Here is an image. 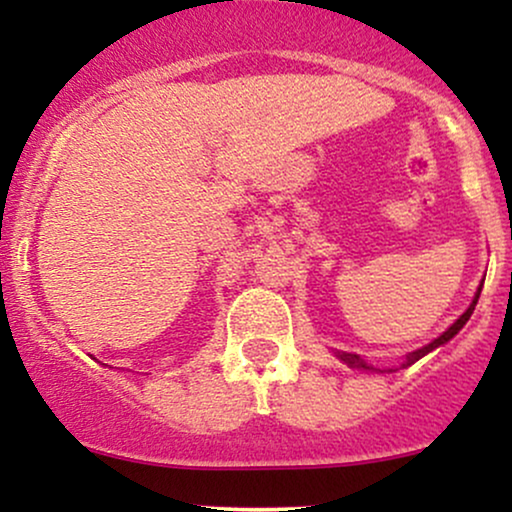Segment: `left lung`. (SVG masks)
Here are the masks:
<instances>
[{
  "label": "left lung",
  "mask_w": 512,
  "mask_h": 512,
  "mask_svg": "<svg viewBox=\"0 0 512 512\" xmlns=\"http://www.w3.org/2000/svg\"><path fill=\"white\" fill-rule=\"evenodd\" d=\"M481 286H484V284H481ZM481 286H479L477 296H474V301H472V305H469V308H467V310H464V313L460 315V320H457V322H455V325H452V327H450V330H445L443 334H440V337H438V339H433V342H431V344H428V346H424V349H419V351H414V354H409V356H407V361H404V363H402V366H404V368H407V366H411V363H416V361H419V358H424V356L428 354V351L438 349V346H440V344L450 342V339H452V337H455V334H457V332H460L464 325H467V320H469V317H472V313H474V305H477V301H479V293H481ZM339 358H342V361H346V363H349V366H354V368H366V370H370V366H366V363H363V358H358L356 354H339Z\"/></svg>",
  "instance_id": "obj_1"
}]
</instances>
